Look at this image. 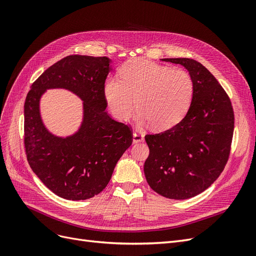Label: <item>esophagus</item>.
<instances>
[{
  "label": "esophagus",
  "mask_w": 256,
  "mask_h": 256,
  "mask_svg": "<svg viewBox=\"0 0 256 256\" xmlns=\"http://www.w3.org/2000/svg\"><path fill=\"white\" fill-rule=\"evenodd\" d=\"M144 140V134L140 131L133 132V142H140Z\"/></svg>",
  "instance_id": "obj_1"
}]
</instances>
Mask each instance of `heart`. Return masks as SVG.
<instances>
[{
	"mask_svg": "<svg viewBox=\"0 0 256 256\" xmlns=\"http://www.w3.org/2000/svg\"><path fill=\"white\" fill-rule=\"evenodd\" d=\"M118 77L106 81L104 96L120 120L131 116L136 103L142 122H149L156 130H164L177 124L190 106L194 85L184 70L134 58L120 66Z\"/></svg>",
	"mask_w": 256,
	"mask_h": 256,
	"instance_id": "heart-1",
	"label": "heart"
}]
</instances>
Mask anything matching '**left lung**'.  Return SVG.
Instances as JSON below:
<instances>
[{"label": "left lung", "instance_id": "8db88e82", "mask_svg": "<svg viewBox=\"0 0 256 256\" xmlns=\"http://www.w3.org/2000/svg\"><path fill=\"white\" fill-rule=\"evenodd\" d=\"M184 66L194 92L177 125L147 134L150 154L144 172L150 188L168 199L184 200L208 188L228 162L234 129L230 98L212 72L192 58H166Z\"/></svg>", "mask_w": 256, "mask_h": 256}]
</instances>
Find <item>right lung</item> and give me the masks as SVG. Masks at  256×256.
Wrapping results in <instances>:
<instances>
[{"label":"right lung","mask_w":256,"mask_h":256,"mask_svg":"<svg viewBox=\"0 0 256 256\" xmlns=\"http://www.w3.org/2000/svg\"><path fill=\"white\" fill-rule=\"evenodd\" d=\"M109 62L107 57L66 56L46 70L26 96L24 144L27 160L48 190L68 200L90 199L101 192L133 140L130 126L105 112ZM57 87L74 91L84 101L82 126L66 139L48 134L39 116L40 96L46 89Z\"/></svg>","instance_id":"right-lung-1"}]
</instances>
